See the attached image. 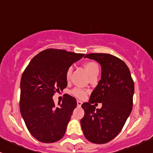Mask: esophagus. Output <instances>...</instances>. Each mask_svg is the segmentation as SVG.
<instances>
[{"mask_svg":"<svg viewBox=\"0 0 153 153\" xmlns=\"http://www.w3.org/2000/svg\"><path fill=\"white\" fill-rule=\"evenodd\" d=\"M81 104H82V102L81 101H77V105H78V106H81Z\"/></svg>","mask_w":153,"mask_h":153,"instance_id":"esophagus-1","label":"esophagus"}]
</instances>
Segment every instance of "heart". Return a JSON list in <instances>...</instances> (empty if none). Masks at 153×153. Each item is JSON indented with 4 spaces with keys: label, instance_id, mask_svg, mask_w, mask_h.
Masks as SVG:
<instances>
[{
    "label": "heart",
    "instance_id": "1",
    "mask_svg": "<svg viewBox=\"0 0 153 153\" xmlns=\"http://www.w3.org/2000/svg\"><path fill=\"white\" fill-rule=\"evenodd\" d=\"M84 67L86 68V69L89 72L90 76L95 75V74H98V72H99L98 64L96 62H95V61H87V62L84 64ZM72 72V67H69L67 69V72H66V79H67V81H69L70 80ZM70 92L75 98H78V99H84V98H85L86 95H87L88 90L81 87H75L71 90Z\"/></svg>",
    "mask_w": 153,
    "mask_h": 153
}]
</instances>
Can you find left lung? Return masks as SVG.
<instances>
[{
    "instance_id": "8db88e82",
    "label": "left lung",
    "mask_w": 153,
    "mask_h": 153,
    "mask_svg": "<svg viewBox=\"0 0 153 153\" xmlns=\"http://www.w3.org/2000/svg\"><path fill=\"white\" fill-rule=\"evenodd\" d=\"M86 58L98 61L101 79L81 105L84 116L81 120L85 138L94 143H106L117 136L132 109L134 81L126 64L120 58L106 53H89ZM102 104L95 109L94 102Z\"/></svg>"
}]
</instances>
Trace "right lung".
I'll use <instances>...</instances> for the list:
<instances>
[{"label": "right lung", "instance_id": "add662e5", "mask_svg": "<svg viewBox=\"0 0 153 153\" xmlns=\"http://www.w3.org/2000/svg\"><path fill=\"white\" fill-rule=\"evenodd\" d=\"M84 54L47 49L35 55L21 76L20 110L31 135L41 142L63 138L77 101L64 94L55 105L52 96L67 87V69Z\"/></svg>", "mask_w": 153, "mask_h": 153}]
</instances>
